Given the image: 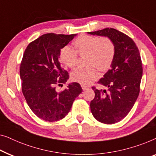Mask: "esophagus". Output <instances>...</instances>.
<instances>
[{"instance_id":"obj_1","label":"esophagus","mask_w":156,"mask_h":156,"mask_svg":"<svg viewBox=\"0 0 156 156\" xmlns=\"http://www.w3.org/2000/svg\"><path fill=\"white\" fill-rule=\"evenodd\" d=\"M81 87H82L83 90H86L89 88V86H87V85H81Z\"/></svg>"}]
</instances>
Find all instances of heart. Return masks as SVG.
<instances>
[{"label": "heart", "instance_id": "b5f03b06", "mask_svg": "<svg viewBox=\"0 0 156 156\" xmlns=\"http://www.w3.org/2000/svg\"><path fill=\"white\" fill-rule=\"evenodd\" d=\"M74 49L65 46L61 49L60 60L66 66L73 68L76 65L78 54L87 55L86 68H76L71 73V79L81 84H90L99 77L97 69L101 71L109 69L115 57V43L107 37H100L90 35H82L73 43Z\"/></svg>", "mask_w": 156, "mask_h": 156}]
</instances>
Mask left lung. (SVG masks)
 <instances>
[{
  "instance_id": "1",
  "label": "left lung",
  "mask_w": 156,
  "mask_h": 156,
  "mask_svg": "<svg viewBox=\"0 0 156 156\" xmlns=\"http://www.w3.org/2000/svg\"><path fill=\"white\" fill-rule=\"evenodd\" d=\"M87 33L109 37L115 43L116 53L111 69L98 81L108 91L93 87L95 96L90 102L91 112L98 121L115 124L128 115L139 96L143 75L141 56L132 39L117 30L105 28Z\"/></svg>"
}]
</instances>
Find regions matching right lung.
<instances>
[{
	"label": "right lung",
	"mask_w": 156,
	"mask_h": 156,
	"mask_svg": "<svg viewBox=\"0 0 156 156\" xmlns=\"http://www.w3.org/2000/svg\"><path fill=\"white\" fill-rule=\"evenodd\" d=\"M76 34L41 35L27 46L20 64L22 90L31 110L40 119L56 122L64 118L73 101L83 90L78 83H71L60 93L56 85H63L69 78L59 62L61 49Z\"/></svg>",
	"instance_id": "obj_1"
}]
</instances>
